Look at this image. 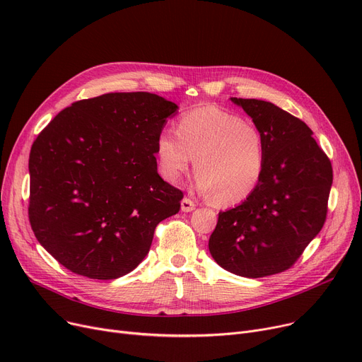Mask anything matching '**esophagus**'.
<instances>
[{
  "label": "esophagus",
  "mask_w": 362,
  "mask_h": 362,
  "mask_svg": "<svg viewBox=\"0 0 362 362\" xmlns=\"http://www.w3.org/2000/svg\"><path fill=\"white\" fill-rule=\"evenodd\" d=\"M195 206H197V204L192 199H189V198L182 199V211L183 213H191Z\"/></svg>",
  "instance_id": "1"
}]
</instances>
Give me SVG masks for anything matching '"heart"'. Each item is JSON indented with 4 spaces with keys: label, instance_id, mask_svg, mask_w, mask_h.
<instances>
[{
    "label": "heart",
    "instance_id": "1",
    "mask_svg": "<svg viewBox=\"0 0 362 362\" xmlns=\"http://www.w3.org/2000/svg\"><path fill=\"white\" fill-rule=\"evenodd\" d=\"M160 175L176 183L195 158L198 192L217 205H238L258 187L265 168V139L259 127L239 114L205 105L185 112L177 132L157 138Z\"/></svg>",
    "mask_w": 362,
    "mask_h": 362
}]
</instances>
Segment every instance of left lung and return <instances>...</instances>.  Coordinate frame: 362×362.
<instances>
[{
    "label": "left lung",
    "instance_id": "left-lung-1",
    "mask_svg": "<svg viewBox=\"0 0 362 362\" xmlns=\"http://www.w3.org/2000/svg\"><path fill=\"white\" fill-rule=\"evenodd\" d=\"M230 100L262 132L265 168L248 199L218 213L208 248L224 270L265 277L291 269L320 233L333 170L302 120L267 101Z\"/></svg>",
    "mask_w": 362,
    "mask_h": 362
}]
</instances>
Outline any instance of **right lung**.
I'll use <instances>...</instances> for the list:
<instances>
[{"instance_id": "right-lung-1", "label": "right lung", "mask_w": 362, "mask_h": 362, "mask_svg": "<svg viewBox=\"0 0 362 362\" xmlns=\"http://www.w3.org/2000/svg\"><path fill=\"white\" fill-rule=\"evenodd\" d=\"M177 105L149 92L76 101L35 139L29 221L62 265L111 280L146 257L156 227L183 192L157 171V138Z\"/></svg>"}]
</instances>
